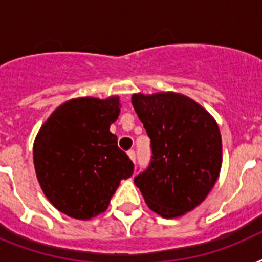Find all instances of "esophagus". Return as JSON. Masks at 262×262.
Masks as SVG:
<instances>
[{
  "instance_id": "esophagus-1",
  "label": "esophagus",
  "mask_w": 262,
  "mask_h": 262,
  "mask_svg": "<svg viewBox=\"0 0 262 262\" xmlns=\"http://www.w3.org/2000/svg\"><path fill=\"white\" fill-rule=\"evenodd\" d=\"M127 155H129V158H130L133 162H136V152L135 149H130V151H127Z\"/></svg>"
}]
</instances>
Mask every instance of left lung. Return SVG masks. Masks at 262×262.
<instances>
[{
	"label": "left lung",
	"instance_id": "obj_1",
	"mask_svg": "<svg viewBox=\"0 0 262 262\" xmlns=\"http://www.w3.org/2000/svg\"><path fill=\"white\" fill-rule=\"evenodd\" d=\"M132 104L151 139V160L135 178L152 211L177 217L204 201L222 167V136L207 110L172 92L136 94Z\"/></svg>",
	"mask_w": 262,
	"mask_h": 262
}]
</instances>
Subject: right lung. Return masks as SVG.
Instances as JSON below:
<instances>
[{
	"label": "right lung",
	"instance_id": "obj_1",
	"mask_svg": "<svg viewBox=\"0 0 262 262\" xmlns=\"http://www.w3.org/2000/svg\"><path fill=\"white\" fill-rule=\"evenodd\" d=\"M118 115L115 96L72 99L50 115L36 136V177L47 199L65 215L87 220L104 212L121 179L135 171L110 132Z\"/></svg>",
	"mask_w": 262,
	"mask_h": 262
}]
</instances>
